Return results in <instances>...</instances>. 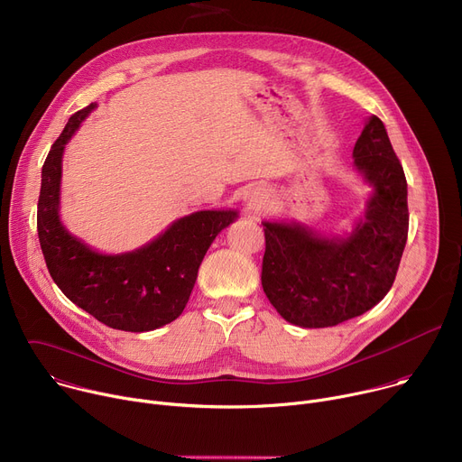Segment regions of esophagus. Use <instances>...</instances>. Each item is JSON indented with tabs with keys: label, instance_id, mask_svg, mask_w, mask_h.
I'll return each mask as SVG.
<instances>
[{
	"label": "esophagus",
	"instance_id": "esophagus-1",
	"mask_svg": "<svg viewBox=\"0 0 462 462\" xmlns=\"http://www.w3.org/2000/svg\"><path fill=\"white\" fill-rule=\"evenodd\" d=\"M261 207H263V195H261L259 191L250 193L248 199H246V208H250V210H259Z\"/></svg>",
	"mask_w": 462,
	"mask_h": 462
}]
</instances>
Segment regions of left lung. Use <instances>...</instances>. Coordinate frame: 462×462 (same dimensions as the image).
<instances>
[{
	"mask_svg": "<svg viewBox=\"0 0 462 462\" xmlns=\"http://www.w3.org/2000/svg\"><path fill=\"white\" fill-rule=\"evenodd\" d=\"M353 157L374 191L349 237H318L296 223H263V291L298 327H333L364 314L383 300L401 265L410 228L408 182L378 116L364 125Z\"/></svg>",
	"mask_w": 462,
	"mask_h": 462,
	"instance_id": "1",
	"label": "left lung"
}]
</instances>
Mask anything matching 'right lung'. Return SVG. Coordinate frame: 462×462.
<instances>
[{
    "instance_id": "right-lung-1",
    "label": "right lung",
    "mask_w": 462,
    "mask_h": 462,
    "mask_svg": "<svg viewBox=\"0 0 462 462\" xmlns=\"http://www.w3.org/2000/svg\"><path fill=\"white\" fill-rule=\"evenodd\" d=\"M93 109L89 104L69 118L43 162L36 219L40 246L51 278L75 305L118 331H153L180 316L207 250L237 212H195L135 252L102 255L91 250L63 228L58 205L63 146Z\"/></svg>"
}]
</instances>
